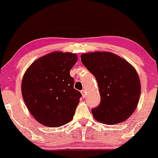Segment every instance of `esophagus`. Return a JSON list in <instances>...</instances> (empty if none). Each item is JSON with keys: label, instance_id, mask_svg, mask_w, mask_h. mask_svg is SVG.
Here are the masks:
<instances>
[{"label": "esophagus", "instance_id": "esophagus-1", "mask_svg": "<svg viewBox=\"0 0 158 158\" xmlns=\"http://www.w3.org/2000/svg\"><path fill=\"white\" fill-rule=\"evenodd\" d=\"M86 91L85 90V89H82V90H81V94H82L83 97L84 98L86 97Z\"/></svg>", "mask_w": 158, "mask_h": 158}]
</instances>
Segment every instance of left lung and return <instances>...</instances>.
Wrapping results in <instances>:
<instances>
[{
    "label": "left lung",
    "mask_w": 158,
    "mask_h": 158,
    "mask_svg": "<svg viewBox=\"0 0 158 158\" xmlns=\"http://www.w3.org/2000/svg\"><path fill=\"white\" fill-rule=\"evenodd\" d=\"M81 59L96 77L99 86L101 101L92 108L95 119L106 124L126 120L139 100L141 84L135 69L126 60L108 52L84 53Z\"/></svg>",
    "instance_id": "obj_1"
}]
</instances>
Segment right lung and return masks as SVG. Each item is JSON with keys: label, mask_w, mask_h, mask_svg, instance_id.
<instances>
[{"label": "right lung", "mask_w": 158, "mask_h": 158, "mask_svg": "<svg viewBox=\"0 0 158 158\" xmlns=\"http://www.w3.org/2000/svg\"><path fill=\"white\" fill-rule=\"evenodd\" d=\"M77 57L54 52L37 59L25 72L22 93L27 108L39 123L59 127L72 120L82 96L74 88L70 70Z\"/></svg>", "instance_id": "obj_1"}]
</instances>
